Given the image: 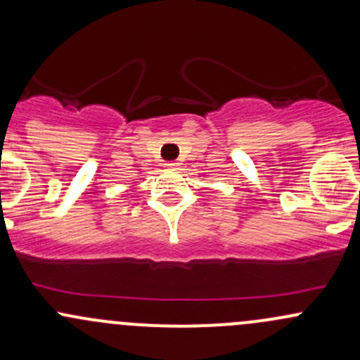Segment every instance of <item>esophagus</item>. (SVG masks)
Here are the masks:
<instances>
[{
    "instance_id": "34e87169",
    "label": "esophagus",
    "mask_w": 360,
    "mask_h": 360,
    "mask_svg": "<svg viewBox=\"0 0 360 360\" xmlns=\"http://www.w3.org/2000/svg\"><path fill=\"white\" fill-rule=\"evenodd\" d=\"M165 167L167 169H176L177 167V162H174V160H169V162H165Z\"/></svg>"
}]
</instances>
